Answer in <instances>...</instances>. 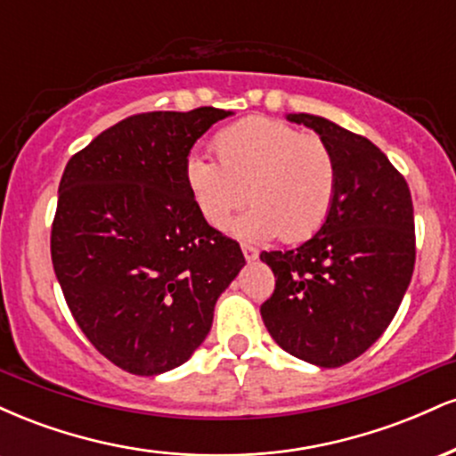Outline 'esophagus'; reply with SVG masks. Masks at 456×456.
<instances>
[{
    "mask_svg": "<svg viewBox=\"0 0 456 456\" xmlns=\"http://www.w3.org/2000/svg\"><path fill=\"white\" fill-rule=\"evenodd\" d=\"M242 253H244L246 261H255L259 257V250L255 248V246H250V244H242Z\"/></svg>",
    "mask_w": 456,
    "mask_h": 456,
    "instance_id": "34e87169",
    "label": "esophagus"
}]
</instances>
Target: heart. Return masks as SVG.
Wrapping results in <instances>:
<instances>
[{
    "instance_id": "obj_1",
    "label": "heart",
    "mask_w": 456,
    "mask_h": 456,
    "mask_svg": "<svg viewBox=\"0 0 456 456\" xmlns=\"http://www.w3.org/2000/svg\"><path fill=\"white\" fill-rule=\"evenodd\" d=\"M218 160L191 154L184 180L199 214L223 229L233 212L253 206L235 233L250 240L279 238L300 244L326 223L337 195L338 169L332 150L291 124L250 115L218 130Z\"/></svg>"
}]
</instances>
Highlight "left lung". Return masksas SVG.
Returning <instances> with one entry per match:
<instances>
[{
  "label": "left lung",
  "instance_id": "obj_1",
  "mask_svg": "<svg viewBox=\"0 0 456 456\" xmlns=\"http://www.w3.org/2000/svg\"><path fill=\"white\" fill-rule=\"evenodd\" d=\"M332 150L337 195L322 229L294 250L261 253L274 294L261 317L276 343L334 369L362 355L399 311L416 264L411 192L388 156L326 118L291 113Z\"/></svg>",
  "mask_w": 456,
  "mask_h": 456
}]
</instances>
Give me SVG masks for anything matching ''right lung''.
<instances>
[{"label":"right lung","mask_w":456,"mask_h":456,"mask_svg":"<svg viewBox=\"0 0 456 456\" xmlns=\"http://www.w3.org/2000/svg\"><path fill=\"white\" fill-rule=\"evenodd\" d=\"M232 111L199 107L122 119L68 160L51 227L66 305L94 347L133 375L191 358L214 305L246 264L184 180L195 141Z\"/></svg>","instance_id":"right-lung-1"}]
</instances>
